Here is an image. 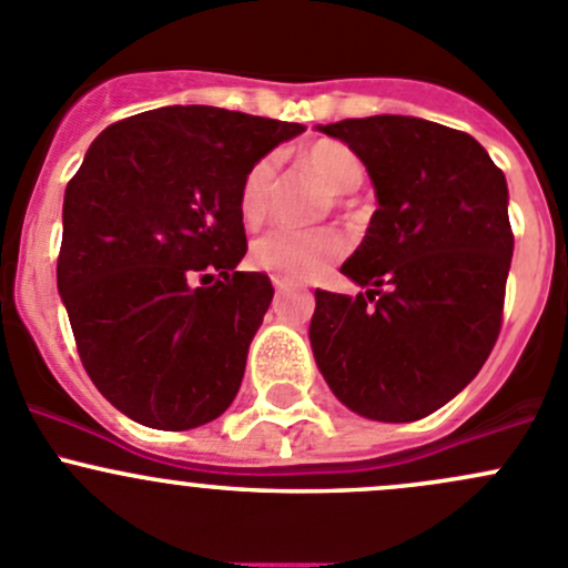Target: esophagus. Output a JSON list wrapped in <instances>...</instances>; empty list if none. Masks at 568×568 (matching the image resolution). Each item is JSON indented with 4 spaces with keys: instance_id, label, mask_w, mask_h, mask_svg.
Returning a JSON list of instances; mask_svg holds the SVG:
<instances>
[{
    "instance_id": "1",
    "label": "esophagus",
    "mask_w": 568,
    "mask_h": 568,
    "mask_svg": "<svg viewBox=\"0 0 568 568\" xmlns=\"http://www.w3.org/2000/svg\"><path fill=\"white\" fill-rule=\"evenodd\" d=\"M272 283L274 288H277V294H285V291L294 288V283H291L288 277H280V274H272Z\"/></svg>"
}]
</instances>
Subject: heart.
<instances>
[{
    "mask_svg": "<svg viewBox=\"0 0 568 568\" xmlns=\"http://www.w3.org/2000/svg\"><path fill=\"white\" fill-rule=\"evenodd\" d=\"M302 164L324 183L329 194H348L363 183L365 168L357 153L337 140H318L302 151ZM274 181H277V159L263 156L244 175L239 189V211L247 225H261L272 203ZM346 242L332 227H272L255 239L250 257L257 268L280 274L288 280H305L329 266L343 255Z\"/></svg>",
    "mask_w": 568,
    "mask_h": 568,
    "instance_id": "heart-1",
    "label": "heart"
}]
</instances>
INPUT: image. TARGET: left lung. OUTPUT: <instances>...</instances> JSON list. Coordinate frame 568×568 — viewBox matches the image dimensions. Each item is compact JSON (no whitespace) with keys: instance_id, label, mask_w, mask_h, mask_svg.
<instances>
[{"instance_id":"left-lung-1","label":"left lung","mask_w":568,"mask_h":568,"mask_svg":"<svg viewBox=\"0 0 568 568\" xmlns=\"http://www.w3.org/2000/svg\"><path fill=\"white\" fill-rule=\"evenodd\" d=\"M318 131L357 153L379 209L341 266L368 291H316L313 357L357 415L420 420L475 379L500 335L514 255L506 175L473 136L423 118Z\"/></svg>"}]
</instances>
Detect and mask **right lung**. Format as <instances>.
<instances>
[{
    "instance_id": "right-lung-1",
    "label": "right lung",
    "mask_w": 568,
    "mask_h": 568,
    "mask_svg": "<svg viewBox=\"0 0 568 568\" xmlns=\"http://www.w3.org/2000/svg\"><path fill=\"white\" fill-rule=\"evenodd\" d=\"M305 125L216 106H162L112 123L62 203L57 288L101 395L142 426L220 417L244 379L274 288L239 272V189Z\"/></svg>"
}]
</instances>
